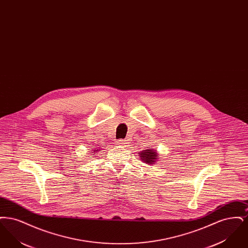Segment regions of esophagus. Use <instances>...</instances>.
<instances>
[{
	"instance_id": "1",
	"label": "esophagus",
	"mask_w": 248,
	"mask_h": 248,
	"mask_svg": "<svg viewBox=\"0 0 248 248\" xmlns=\"http://www.w3.org/2000/svg\"><path fill=\"white\" fill-rule=\"evenodd\" d=\"M116 144L121 147H128L129 146V142L124 140H119L116 141Z\"/></svg>"
}]
</instances>
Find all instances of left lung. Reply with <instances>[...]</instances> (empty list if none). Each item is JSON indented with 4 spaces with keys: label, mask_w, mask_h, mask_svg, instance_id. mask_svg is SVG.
Listing matches in <instances>:
<instances>
[{
    "label": "left lung",
    "mask_w": 248,
    "mask_h": 248,
    "mask_svg": "<svg viewBox=\"0 0 248 248\" xmlns=\"http://www.w3.org/2000/svg\"><path fill=\"white\" fill-rule=\"evenodd\" d=\"M140 155V158L141 159L142 162L147 164V165H154L159 156H158V153L156 152V150L154 149H147V150H143V152L141 153H139Z\"/></svg>",
    "instance_id": "obj_1"
}]
</instances>
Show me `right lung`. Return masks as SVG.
Instances as JSON below:
<instances>
[{
	"instance_id": "1",
	"label": "right lung",
	"mask_w": 248,
	"mask_h": 248,
	"mask_svg": "<svg viewBox=\"0 0 248 248\" xmlns=\"http://www.w3.org/2000/svg\"><path fill=\"white\" fill-rule=\"evenodd\" d=\"M99 151H100V149H99V148H97V149H94V150H93V152H92V154H96V153H98V152H99Z\"/></svg>"
}]
</instances>
